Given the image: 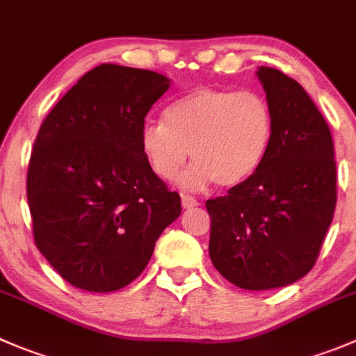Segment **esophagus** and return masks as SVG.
I'll return each instance as SVG.
<instances>
[{"mask_svg": "<svg viewBox=\"0 0 356 356\" xmlns=\"http://www.w3.org/2000/svg\"><path fill=\"white\" fill-rule=\"evenodd\" d=\"M181 202L184 209H193V207L198 205V200L191 195H186V193H181Z\"/></svg>", "mask_w": 356, "mask_h": 356, "instance_id": "34e87169", "label": "esophagus"}]
</instances>
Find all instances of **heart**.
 <instances>
[{
    "instance_id": "b5f03b06",
    "label": "heart",
    "mask_w": 356,
    "mask_h": 356,
    "mask_svg": "<svg viewBox=\"0 0 356 356\" xmlns=\"http://www.w3.org/2000/svg\"><path fill=\"white\" fill-rule=\"evenodd\" d=\"M273 139V111L254 90L198 86L174 99L163 122H146L140 151L161 181H172L189 153L195 163L181 184L202 189L212 181L233 188L255 174Z\"/></svg>"
}]
</instances>
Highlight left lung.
Instances as JSON below:
<instances>
[{
    "instance_id": "8db88e82",
    "label": "left lung",
    "mask_w": 356,
    "mask_h": 356,
    "mask_svg": "<svg viewBox=\"0 0 356 356\" xmlns=\"http://www.w3.org/2000/svg\"><path fill=\"white\" fill-rule=\"evenodd\" d=\"M273 139L254 175L207 200L209 254L227 282L247 291L291 285L312 271L337 202L334 140L296 79L261 67Z\"/></svg>"
}]
</instances>
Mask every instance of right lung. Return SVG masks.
I'll return each instance as SVG.
<instances>
[{
  "mask_svg": "<svg viewBox=\"0 0 356 356\" xmlns=\"http://www.w3.org/2000/svg\"><path fill=\"white\" fill-rule=\"evenodd\" d=\"M170 79L101 64L54 106L27 167L33 238L54 270L88 292L136 280L181 196L147 167L140 130Z\"/></svg>",
  "mask_w": 356,
  "mask_h": 356,
  "instance_id": "right-lung-1",
  "label": "right lung"
}]
</instances>
